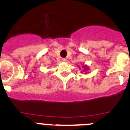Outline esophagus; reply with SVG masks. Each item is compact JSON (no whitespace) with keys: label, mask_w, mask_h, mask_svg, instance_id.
Masks as SVG:
<instances>
[{"label":"esophagus","mask_w":130,"mask_h":130,"mask_svg":"<svg viewBox=\"0 0 130 130\" xmlns=\"http://www.w3.org/2000/svg\"><path fill=\"white\" fill-rule=\"evenodd\" d=\"M62 61L66 62V58H62Z\"/></svg>","instance_id":"esophagus-1"}]
</instances>
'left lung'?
Wrapping results in <instances>:
<instances>
[{"label":"left lung","instance_id":"left-lung-1","mask_svg":"<svg viewBox=\"0 0 130 130\" xmlns=\"http://www.w3.org/2000/svg\"><path fill=\"white\" fill-rule=\"evenodd\" d=\"M85 70H87V68H85Z\"/></svg>","mask_w":130,"mask_h":130}]
</instances>
